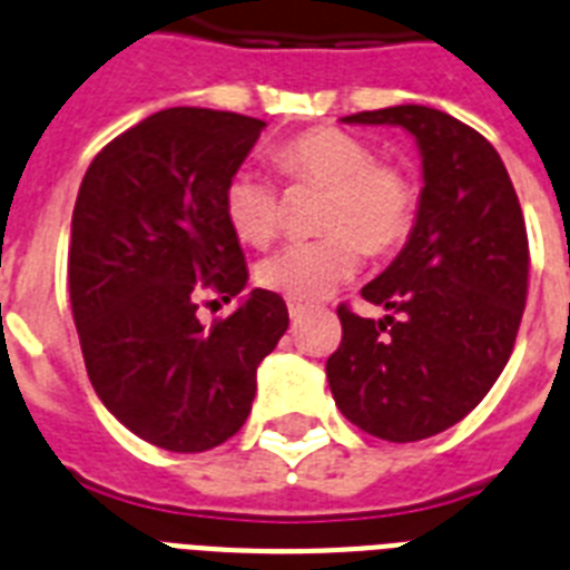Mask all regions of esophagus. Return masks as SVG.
<instances>
[{
  "label": "esophagus",
  "instance_id": "esophagus-1",
  "mask_svg": "<svg viewBox=\"0 0 570 570\" xmlns=\"http://www.w3.org/2000/svg\"><path fill=\"white\" fill-rule=\"evenodd\" d=\"M286 309H289V315H293V318H301V315L307 313V304H301V301H295V298H289L286 301Z\"/></svg>",
  "mask_w": 570,
  "mask_h": 570
}]
</instances>
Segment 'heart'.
I'll return each instance as SVG.
<instances>
[{
	"instance_id": "b5f03b06",
	"label": "heart",
	"mask_w": 570,
	"mask_h": 570,
	"mask_svg": "<svg viewBox=\"0 0 570 570\" xmlns=\"http://www.w3.org/2000/svg\"><path fill=\"white\" fill-rule=\"evenodd\" d=\"M275 165L289 185L324 188L315 226L322 237L289 243L261 261L257 281L272 293L315 301L347 284L362 255H389L409 237L417 190L403 167L376 159L365 138L338 127H313L275 150ZM228 226L252 246L284 226V199L275 181L255 167L234 170L223 190Z\"/></svg>"
}]
</instances>
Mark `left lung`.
<instances>
[{
    "label": "left lung",
    "mask_w": 570,
    "mask_h": 570,
    "mask_svg": "<svg viewBox=\"0 0 570 570\" xmlns=\"http://www.w3.org/2000/svg\"><path fill=\"white\" fill-rule=\"evenodd\" d=\"M344 121L403 127L423 156L409 243L362 286L389 315L374 322L342 304V344L327 358L344 417L411 443L466 417L504 371L528 301V228L495 147L452 115L405 104Z\"/></svg>",
    "instance_id": "1"
}]
</instances>
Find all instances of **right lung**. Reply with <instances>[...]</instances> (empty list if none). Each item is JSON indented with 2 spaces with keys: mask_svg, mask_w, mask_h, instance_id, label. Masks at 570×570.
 I'll return each mask as SVG.
<instances>
[{
  "mask_svg": "<svg viewBox=\"0 0 570 570\" xmlns=\"http://www.w3.org/2000/svg\"><path fill=\"white\" fill-rule=\"evenodd\" d=\"M266 127L174 107L112 138L71 214L69 298L86 374L132 434L167 452H205L246 423L257 365L289 327L284 298L252 289L228 318H196L205 295L248 281L223 190Z\"/></svg>",
  "mask_w": 570,
  "mask_h": 570,
  "instance_id": "add662e5",
  "label": "right lung"
}]
</instances>
